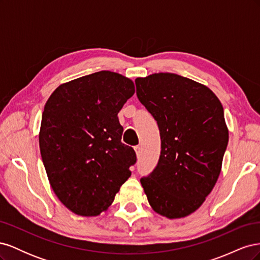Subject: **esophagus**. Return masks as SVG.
<instances>
[{
	"instance_id": "1",
	"label": "esophagus",
	"mask_w": 260,
	"mask_h": 260,
	"mask_svg": "<svg viewBox=\"0 0 260 260\" xmlns=\"http://www.w3.org/2000/svg\"><path fill=\"white\" fill-rule=\"evenodd\" d=\"M135 151H136L137 156L139 157V156L141 155V152H142V148H141V146H140V145H137V146H135Z\"/></svg>"
}]
</instances>
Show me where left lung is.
I'll use <instances>...</instances> for the list:
<instances>
[{
  "instance_id": "1",
  "label": "left lung",
  "mask_w": 260,
  "mask_h": 260,
  "mask_svg": "<svg viewBox=\"0 0 260 260\" xmlns=\"http://www.w3.org/2000/svg\"><path fill=\"white\" fill-rule=\"evenodd\" d=\"M137 95L158 124V164L141 179L157 214L183 218L214 188L229 141L223 107L206 85L170 73L137 78Z\"/></svg>"
}]
</instances>
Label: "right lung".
<instances>
[{"mask_svg":"<svg viewBox=\"0 0 260 260\" xmlns=\"http://www.w3.org/2000/svg\"><path fill=\"white\" fill-rule=\"evenodd\" d=\"M135 83L102 70L57 86L44 106L41 157L55 195L74 214L99 216L112 205L137 161L118 119Z\"/></svg>","mask_w":260,"mask_h":260,"instance_id":"1","label":"right lung"}]
</instances>
